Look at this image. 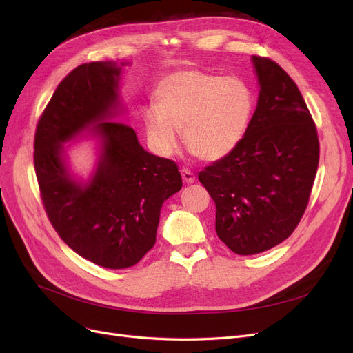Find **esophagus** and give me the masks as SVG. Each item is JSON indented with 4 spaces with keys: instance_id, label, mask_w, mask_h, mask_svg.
<instances>
[{
    "instance_id": "1",
    "label": "esophagus",
    "mask_w": 353,
    "mask_h": 353,
    "mask_svg": "<svg viewBox=\"0 0 353 353\" xmlns=\"http://www.w3.org/2000/svg\"><path fill=\"white\" fill-rule=\"evenodd\" d=\"M181 176H183L184 183H187V184H193L194 181H196L194 174L191 172V170H188V169H183V170H181Z\"/></svg>"
}]
</instances>
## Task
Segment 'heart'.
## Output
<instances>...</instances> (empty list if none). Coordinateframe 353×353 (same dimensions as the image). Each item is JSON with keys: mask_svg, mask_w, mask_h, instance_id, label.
<instances>
[{"mask_svg": "<svg viewBox=\"0 0 353 353\" xmlns=\"http://www.w3.org/2000/svg\"><path fill=\"white\" fill-rule=\"evenodd\" d=\"M154 108L144 112L147 141L160 156L178 148V131L188 150L205 162L227 157L243 140L253 97L237 78L197 69L168 74L154 90Z\"/></svg>", "mask_w": 353, "mask_h": 353, "instance_id": "heart-1", "label": "heart"}]
</instances>
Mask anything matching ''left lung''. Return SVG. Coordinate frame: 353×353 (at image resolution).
Returning <instances> with one entry per match:
<instances>
[{
  "mask_svg": "<svg viewBox=\"0 0 353 353\" xmlns=\"http://www.w3.org/2000/svg\"><path fill=\"white\" fill-rule=\"evenodd\" d=\"M259 97L236 150L199 174L215 201V230L237 254L280 244L307 206L319 160L316 128L294 81L253 56Z\"/></svg>",
  "mask_w": 353,
  "mask_h": 353,
  "instance_id": "8db88e82",
  "label": "left lung"
}]
</instances>
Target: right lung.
I'll use <instances>...</instances> for the list:
<instances>
[{
	"label": "right lung",
	"instance_id": "right-lung-1",
	"mask_svg": "<svg viewBox=\"0 0 353 353\" xmlns=\"http://www.w3.org/2000/svg\"><path fill=\"white\" fill-rule=\"evenodd\" d=\"M125 63L92 61L63 79L35 132L34 165L42 203L61 240L109 270L130 268L156 243L163 203L183 187L175 162L145 152L123 113ZM99 144L87 181L72 175L64 144L82 132Z\"/></svg>",
	"mask_w": 353,
	"mask_h": 353
}]
</instances>
